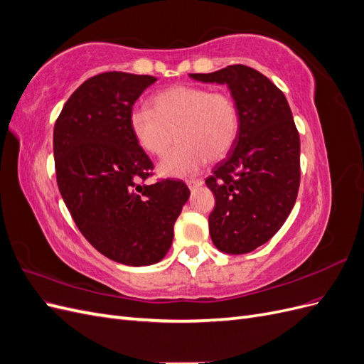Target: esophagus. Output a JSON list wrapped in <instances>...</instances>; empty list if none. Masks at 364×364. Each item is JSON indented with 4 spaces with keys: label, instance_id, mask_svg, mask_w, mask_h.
<instances>
[{
    "label": "esophagus",
    "instance_id": "1",
    "mask_svg": "<svg viewBox=\"0 0 364 364\" xmlns=\"http://www.w3.org/2000/svg\"><path fill=\"white\" fill-rule=\"evenodd\" d=\"M186 185H188L190 190H194V188H199V186H202L203 181L202 179H193V181L186 182Z\"/></svg>",
    "mask_w": 364,
    "mask_h": 364
}]
</instances>
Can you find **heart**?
I'll return each instance as SVG.
<instances>
[{"instance_id": "1", "label": "heart", "mask_w": 364, "mask_h": 364, "mask_svg": "<svg viewBox=\"0 0 364 364\" xmlns=\"http://www.w3.org/2000/svg\"><path fill=\"white\" fill-rule=\"evenodd\" d=\"M150 107L132 109L130 130L138 146L162 158L158 167L167 178H188L211 161L223 159L235 146L240 134V109L226 91L205 86L174 85L151 98Z\"/></svg>"}]
</instances>
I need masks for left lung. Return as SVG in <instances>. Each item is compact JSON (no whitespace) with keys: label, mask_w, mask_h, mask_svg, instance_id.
<instances>
[{"label":"left lung","mask_w":364,"mask_h":364,"mask_svg":"<svg viewBox=\"0 0 364 364\" xmlns=\"http://www.w3.org/2000/svg\"><path fill=\"white\" fill-rule=\"evenodd\" d=\"M190 75L226 83L238 105L235 146L205 181L215 196L208 222L217 249L252 252L281 229L299 191L301 139L291 109L277 85L246 65Z\"/></svg>","instance_id":"8db88e82"}]
</instances>
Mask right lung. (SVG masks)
Listing matches in <instances>:
<instances>
[{
  "label": "right lung",
  "instance_id": "1",
  "mask_svg": "<svg viewBox=\"0 0 364 364\" xmlns=\"http://www.w3.org/2000/svg\"><path fill=\"white\" fill-rule=\"evenodd\" d=\"M153 75L109 71L83 82L54 124L53 150L62 199L83 237L126 266L161 261L190 190L151 178L153 162L132 134L135 102Z\"/></svg>",
  "mask_w": 364,
  "mask_h": 364
}]
</instances>
